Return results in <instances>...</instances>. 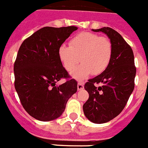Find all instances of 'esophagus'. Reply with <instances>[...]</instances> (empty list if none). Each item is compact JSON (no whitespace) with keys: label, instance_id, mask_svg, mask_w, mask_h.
<instances>
[{"label":"esophagus","instance_id":"esophagus-1","mask_svg":"<svg viewBox=\"0 0 148 148\" xmlns=\"http://www.w3.org/2000/svg\"><path fill=\"white\" fill-rule=\"evenodd\" d=\"M84 89V84L82 82L78 83V90H82Z\"/></svg>","mask_w":148,"mask_h":148}]
</instances>
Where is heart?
Segmentation results:
<instances>
[{
    "label": "heart",
    "instance_id": "obj_1",
    "mask_svg": "<svg viewBox=\"0 0 148 148\" xmlns=\"http://www.w3.org/2000/svg\"><path fill=\"white\" fill-rule=\"evenodd\" d=\"M113 47L110 39L90 32L78 34L70 40V47L62 45L58 49V56L63 66L72 72L73 78L78 81L91 75H97L105 71L112 58Z\"/></svg>",
    "mask_w": 148,
    "mask_h": 148
}]
</instances>
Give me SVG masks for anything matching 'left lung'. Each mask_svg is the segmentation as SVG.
<instances>
[{"label": "left lung", "instance_id": "1", "mask_svg": "<svg viewBox=\"0 0 148 148\" xmlns=\"http://www.w3.org/2000/svg\"><path fill=\"white\" fill-rule=\"evenodd\" d=\"M92 31L107 34L113 47L112 58L105 71L84 84L89 93L83 105L84 115L92 122L102 124L113 119L125 108L135 86L136 68L133 49L118 32L110 27ZM100 83L102 86H95Z\"/></svg>", "mask_w": 148, "mask_h": 148}]
</instances>
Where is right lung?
<instances>
[{
	"mask_svg": "<svg viewBox=\"0 0 148 148\" xmlns=\"http://www.w3.org/2000/svg\"><path fill=\"white\" fill-rule=\"evenodd\" d=\"M76 27H45L26 38L14 64L15 88L23 108L35 119L48 121L58 118L68 99L77 91L58 56V49ZM61 78L66 82L59 86Z\"/></svg>",
	"mask_w": 148,
	"mask_h": 148,
	"instance_id": "obj_1",
	"label": "right lung"
}]
</instances>
